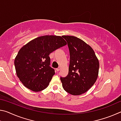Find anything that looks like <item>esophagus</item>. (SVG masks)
<instances>
[{"instance_id": "1", "label": "esophagus", "mask_w": 121, "mask_h": 121, "mask_svg": "<svg viewBox=\"0 0 121 121\" xmlns=\"http://www.w3.org/2000/svg\"><path fill=\"white\" fill-rule=\"evenodd\" d=\"M60 69H61V67H59V68H56V70L57 71H60Z\"/></svg>"}]
</instances>
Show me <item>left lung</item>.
I'll list each match as a JSON object with an SVG mask.
<instances>
[{"label":"left lung","mask_w":121,"mask_h":121,"mask_svg":"<svg viewBox=\"0 0 121 121\" xmlns=\"http://www.w3.org/2000/svg\"><path fill=\"white\" fill-rule=\"evenodd\" d=\"M62 37L67 41L70 53L68 74L60 77L62 86L71 95H82L97 81L99 60L92 48L83 40L73 36Z\"/></svg>","instance_id":"left-lung-1"}]
</instances>
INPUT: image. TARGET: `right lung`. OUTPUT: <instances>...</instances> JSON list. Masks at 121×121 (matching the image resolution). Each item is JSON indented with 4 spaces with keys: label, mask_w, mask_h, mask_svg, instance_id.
I'll return each mask as SVG.
<instances>
[{
    "label": "right lung",
    "mask_w": 121,
    "mask_h": 121,
    "mask_svg": "<svg viewBox=\"0 0 121 121\" xmlns=\"http://www.w3.org/2000/svg\"><path fill=\"white\" fill-rule=\"evenodd\" d=\"M67 43L61 36L46 35L28 43L19 50L14 60L16 73L24 86L35 92L48 86L54 69L50 66L49 55Z\"/></svg>",
    "instance_id": "obj_1"
}]
</instances>
